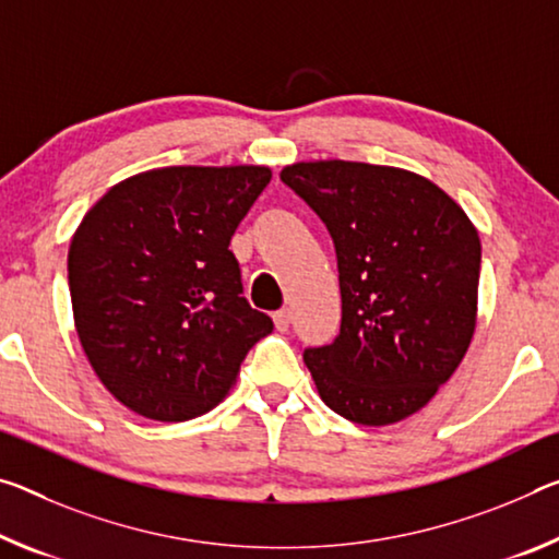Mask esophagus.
Instances as JSON below:
<instances>
[{
    "label": "esophagus",
    "instance_id": "34e87169",
    "mask_svg": "<svg viewBox=\"0 0 559 559\" xmlns=\"http://www.w3.org/2000/svg\"><path fill=\"white\" fill-rule=\"evenodd\" d=\"M273 323H276L278 331H288V325H290V311H288V308H281V311L273 313Z\"/></svg>",
    "mask_w": 559,
    "mask_h": 559
}]
</instances>
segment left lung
<instances>
[{"label": "left lung", "instance_id": "left-lung-1", "mask_svg": "<svg viewBox=\"0 0 559 559\" xmlns=\"http://www.w3.org/2000/svg\"><path fill=\"white\" fill-rule=\"evenodd\" d=\"M333 238L341 333L306 348L323 403L358 425L418 413L455 373L475 331L480 238L418 174L360 162L281 171Z\"/></svg>", "mask_w": 559, "mask_h": 559}]
</instances>
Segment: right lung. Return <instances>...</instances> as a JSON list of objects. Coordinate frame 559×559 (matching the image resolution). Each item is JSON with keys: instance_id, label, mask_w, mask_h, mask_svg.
I'll use <instances>...</instances> for the list:
<instances>
[{"instance_id": "1", "label": "right lung", "mask_w": 559, "mask_h": 559, "mask_svg": "<svg viewBox=\"0 0 559 559\" xmlns=\"http://www.w3.org/2000/svg\"><path fill=\"white\" fill-rule=\"evenodd\" d=\"M265 166H168L104 193L69 246L79 341L119 403L181 423L216 407L273 321L228 251Z\"/></svg>"}]
</instances>
